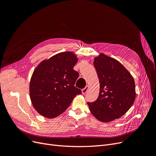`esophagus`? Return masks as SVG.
<instances>
[{
    "label": "esophagus",
    "mask_w": 156,
    "mask_h": 156,
    "mask_svg": "<svg viewBox=\"0 0 156 156\" xmlns=\"http://www.w3.org/2000/svg\"><path fill=\"white\" fill-rule=\"evenodd\" d=\"M88 88H89V87L87 85V86H86L85 88L82 89V94H85L87 92Z\"/></svg>",
    "instance_id": "34e87169"
}]
</instances>
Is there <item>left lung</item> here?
I'll use <instances>...</instances> for the list:
<instances>
[{"label":"left lung","mask_w":156,"mask_h":156,"mask_svg":"<svg viewBox=\"0 0 156 156\" xmlns=\"http://www.w3.org/2000/svg\"><path fill=\"white\" fill-rule=\"evenodd\" d=\"M100 81L97 100L88 103L94 116L108 122L123 116L135 99L134 79L126 68L116 59L100 53L94 60Z\"/></svg>","instance_id":"1"}]
</instances>
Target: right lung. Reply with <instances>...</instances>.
<instances>
[{
	"mask_svg": "<svg viewBox=\"0 0 156 156\" xmlns=\"http://www.w3.org/2000/svg\"><path fill=\"white\" fill-rule=\"evenodd\" d=\"M77 55L62 52L41 62L34 70L29 93L33 107L40 115L53 119L67 109L73 99L81 94L74 86L79 73L73 69Z\"/></svg>",
	"mask_w": 156,
	"mask_h": 156,
	"instance_id": "right-lung-1",
	"label": "right lung"
}]
</instances>
